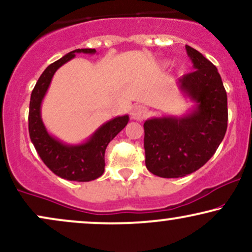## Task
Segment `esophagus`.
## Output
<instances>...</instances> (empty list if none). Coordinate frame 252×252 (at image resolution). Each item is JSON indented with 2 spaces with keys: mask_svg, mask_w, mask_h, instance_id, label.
Masks as SVG:
<instances>
[{
  "mask_svg": "<svg viewBox=\"0 0 252 252\" xmlns=\"http://www.w3.org/2000/svg\"><path fill=\"white\" fill-rule=\"evenodd\" d=\"M146 110L141 105H134L131 108V118L134 120H141L145 117Z\"/></svg>",
  "mask_w": 252,
  "mask_h": 252,
  "instance_id": "34e87169",
  "label": "esophagus"
}]
</instances>
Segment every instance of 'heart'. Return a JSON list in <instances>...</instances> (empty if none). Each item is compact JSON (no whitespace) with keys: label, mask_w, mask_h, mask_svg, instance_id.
<instances>
[{"label":"heart","mask_w":252,"mask_h":252,"mask_svg":"<svg viewBox=\"0 0 252 252\" xmlns=\"http://www.w3.org/2000/svg\"><path fill=\"white\" fill-rule=\"evenodd\" d=\"M166 65H167V64H166Z\"/></svg>","instance_id":"heart-1"}]
</instances>
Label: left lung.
<instances>
[{
  "label": "left lung",
  "instance_id": "left-lung-1",
  "mask_svg": "<svg viewBox=\"0 0 252 252\" xmlns=\"http://www.w3.org/2000/svg\"><path fill=\"white\" fill-rule=\"evenodd\" d=\"M195 71L176 80L194 102L181 117L163 116L144 124L146 167L160 178H182L201 168L215 154L228 125V99L216 66L186 45Z\"/></svg>",
  "mask_w": 252,
  "mask_h": 252
}]
</instances>
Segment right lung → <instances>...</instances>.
<instances>
[{"mask_svg":"<svg viewBox=\"0 0 252 252\" xmlns=\"http://www.w3.org/2000/svg\"><path fill=\"white\" fill-rule=\"evenodd\" d=\"M95 49H77L43 71L32 90L29 106V134L31 142L43 162L56 175L69 181L89 182L98 179L105 170V151L107 145L128 123V114L118 116L104 123L80 144H66L48 132L42 120V101L52 77L62 65L76 57V54L94 55Z\"/></svg>","mask_w":252,"mask_h":252,"instance_id":"add662e5","label":"right lung"}]
</instances>
